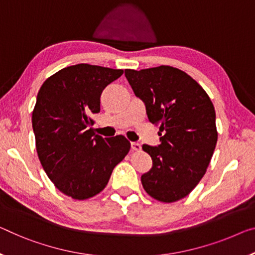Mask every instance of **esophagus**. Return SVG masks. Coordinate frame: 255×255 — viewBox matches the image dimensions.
I'll return each mask as SVG.
<instances>
[{
    "mask_svg": "<svg viewBox=\"0 0 255 255\" xmlns=\"http://www.w3.org/2000/svg\"><path fill=\"white\" fill-rule=\"evenodd\" d=\"M131 148H132L133 150H135V151H140L141 150V144L138 143V142H132L131 143Z\"/></svg>",
    "mask_w": 255,
    "mask_h": 255,
    "instance_id": "esophagus-1",
    "label": "esophagus"
}]
</instances>
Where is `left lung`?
<instances>
[{"label":"left lung","instance_id":"left-lung-1","mask_svg":"<svg viewBox=\"0 0 255 255\" xmlns=\"http://www.w3.org/2000/svg\"><path fill=\"white\" fill-rule=\"evenodd\" d=\"M125 77L162 135L158 147L142 146L152 159L151 170L141 177L143 189L159 202H177L198 185L212 158L214 106L193 77L171 66L127 69Z\"/></svg>","mask_w":255,"mask_h":255}]
</instances>
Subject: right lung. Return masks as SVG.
Returning <instances> with one entry per match:
<instances>
[{
    "label": "right lung",
    "instance_id": "obj_1",
    "mask_svg": "<svg viewBox=\"0 0 255 255\" xmlns=\"http://www.w3.org/2000/svg\"><path fill=\"white\" fill-rule=\"evenodd\" d=\"M123 73L89 64L69 66L46 78L37 93L32 123L38 158L57 189L74 199L103 191L130 151L125 136L103 138L91 128L101 92Z\"/></svg>",
    "mask_w": 255,
    "mask_h": 255
}]
</instances>
